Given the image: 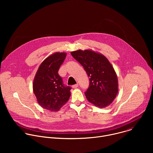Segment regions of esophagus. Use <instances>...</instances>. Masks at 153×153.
<instances>
[{"label":"esophagus","instance_id":"esophagus-1","mask_svg":"<svg viewBox=\"0 0 153 153\" xmlns=\"http://www.w3.org/2000/svg\"><path fill=\"white\" fill-rule=\"evenodd\" d=\"M77 87H78V84H75V85H73V86H72V88H74V89L77 88Z\"/></svg>","mask_w":153,"mask_h":153}]
</instances>
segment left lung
I'll list each match as a JSON object with an SVG mask.
<instances>
[{
  "label": "left lung",
  "instance_id": "1",
  "mask_svg": "<svg viewBox=\"0 0 153 153\" xmlns=\"http://www.w3.org/2000/svg\"><path fill=\"white\" fill-rule=\"evenodd\" d=\"M90 77V86L85 93L90 103L99 108L110 105L116 98L119 84L116 73L108 59L91 50L71 52Z\"/></svg>",
  "mask_w": 153,
  "mask_h": 153
}]
</instances>
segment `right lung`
I'll return each mask as SVG.
<instances>
[{
  "label": "right lung",
  "instance_id": "1",
  "mask_svg": "<svg viewBox=\"0 0 153 153\" xmlns=\"http://www.w3.org/2000/svg\"><path fill=\"white\" fill-rule=\"evenodd\" d=\"M66 53L56 52L40 65L33 83L37 103L43 108L57 111L71 96V88L63 84L58 71L66 57Z\"/></svg>",
  "mask_w": 153,
  "mask_h": 153
}]
</instances>
